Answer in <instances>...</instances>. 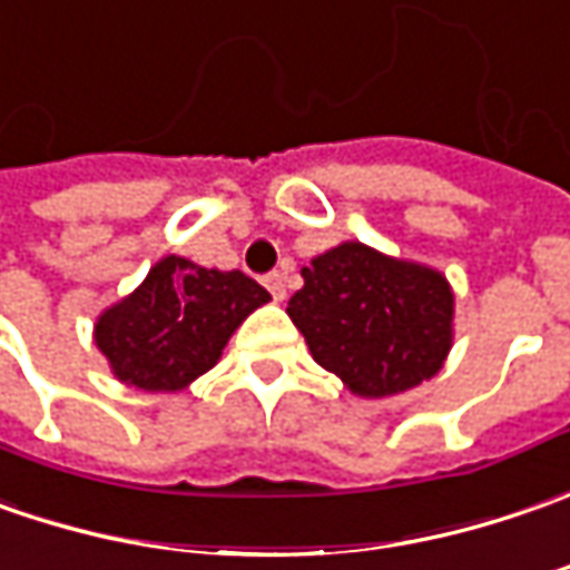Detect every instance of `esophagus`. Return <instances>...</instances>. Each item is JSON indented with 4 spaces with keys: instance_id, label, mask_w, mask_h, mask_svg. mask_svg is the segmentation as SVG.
Segmentation results:
<instances>
[{
    "instance_id": "34e87169",
    "label": "esophagus",
    "mask_w": 570,
    "mask_h": 570,
    "mask_svg": "<svg viewBox=\"0 0 570 570\" xmlns=\"http://www.w3.org/2000/svg\"><path fill=\"white\" fill-rule=\"evenodd\" d=\"M265 286H267V293L274 296V303H284V299H286V284H284V274H281V271L267 274Z\"/></svg>"
}]
</instances>
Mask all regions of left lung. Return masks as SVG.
<instances>
[{
	"mask_svg": "<svg viewBox=\"0 0 570 570\" xmlns=\"http://www.w3.org/2000/svg\"><path fill=\"white\" fill-rule=\"evenodd\" d=\"M286 315L312 360L360 397L429 382L454 337V293L435 267L341 243L303 267Z\"/></svg>",
	"mask_w": 570,
	"mask_h": 570,
	"instance_id": "8db88e82",
	"label": "left lung"
}]
</instances>
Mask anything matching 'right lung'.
<instances>
[{
    "mask_svg": "<svg viewBox=\"0 0 570 570\" xmlns=\"http://www.w3.org/2000/svg\"><path fill=\"white\" fill-rule=\"evenodd\" d=\"M267 299L265 286L243 271L167 255L145 284L97 318L94 341L122 384L183 391L217 365L233 331Z\"/></svg>",
    "mask_w": 570,
    "mask_h": 570,
    "instance_id": "obj_1",
    "label": "right lung"
}]
</instances>
